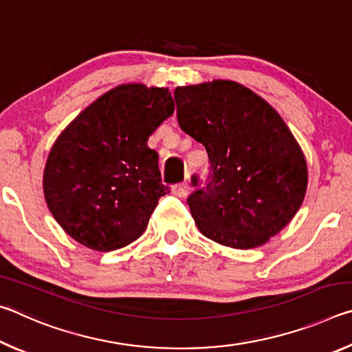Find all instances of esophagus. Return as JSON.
I'll list each match as a JSON object with an SVG mask.
<instances>
[{"label": "esophagus", "mask_w": 352, "mask_h": 352, "mask_svg": "<svg viewBox=\"0 0 352 352\" xmlns=\"http://www.w3.org/2000/svg\"><path fill=\"white\" fill-rule=\"evenodd\" d=\"M172 192H174V195H177V197H180V199L188 197V194H189V184H188V183H178V184H174V186H172Z\"/></svg>", "instance_id": "34e87169"}]
</instances>
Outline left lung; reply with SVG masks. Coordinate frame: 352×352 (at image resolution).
Listing matches in <instances>:
<instances>
[{
  "instance_id": "obj_1",
  "label": "left lung",
  "mask_w": 352,
  "mask_h": 352,
  "mask_svg": "<svg viewBox=\"0 0 352 352\" xmlns=\"http://www.w3.org/2000/svg\"><path fill=\"white\" fill-rule=\"evenodd\" d=\"M174 98L182 130L205 146L211 164L208 183L188 197L200 233L231 248L264 245L305 200L301 147L278 111L237 82L177 87Z\"/></svg>"
}]
</instances>
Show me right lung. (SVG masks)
I'll return each instance as SVG.
<instances>
[{
    "label": "right lung",
    "instance_id": "obj_1",
    "mask_svg": "<svg viewBox=\"0 0 352 352\" xmlns=\"http://www.w3.org/2000/svg\"><path fill=\"white\" fill-rule=\"evenodd\" d=\"M174 109L168 88L126 83L60 133L47 155L43 190L51 214L74 241L111 252L144 233L169 192L147 140Z\"/></svg>",
    "mask_w": 352,
    "mask_h": 352
}]
</instances>
